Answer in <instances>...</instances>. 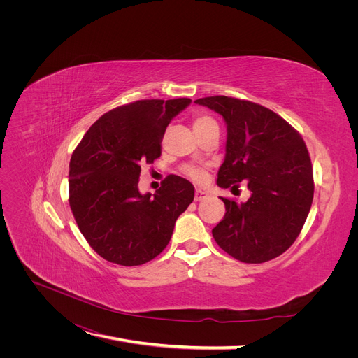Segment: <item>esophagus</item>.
Listing matches in <instances>:
<instances>
[{
  "instance_id": "esophagus-1",
  "label": "esophagus",
  "mask_w": 358,
  "mask_h": 358,
  "mask_svg": "<svg viewBox=\"0 0 358 358\" xmlns=\"http://www.w3.org/2000/svg\"><path fill=\"white\" fill-rule=\"evenodd\" d=\"M194 199H196V201L206 200V199H209V193H206V192L201 190V189H197V190H196V194H194Z\"/></svg>"
}]
</instances>
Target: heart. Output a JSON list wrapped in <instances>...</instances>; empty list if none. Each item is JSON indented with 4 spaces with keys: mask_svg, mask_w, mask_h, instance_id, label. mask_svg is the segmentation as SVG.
I'll use <instances>...</instances> for the list:
<instances>
[{
    "mask_svg": "<svg viewBox=\"0 0 358 358\" xmlns=\"http://www.w3.org/2000/svg\"><path fill=\"white\" fill-rule=\"evenodd\" d=\"M193 127H194L196 134H203V131H208L210 129H219L215 119H212L210 116H206V115L196 116L193 120ZM187 173H189V176L192 178H194L196 181H203L206 178V171L200 168H189L187 169Z\"/></svg>",
    "mask_w": 358,
    "mask_h": 358,
    "instance_id": "b5f03b06",
    "label": "heart"
}]
</instances>
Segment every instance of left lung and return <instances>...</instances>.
Wrapping results in <instances>:
<instances>
[{"label":"left lung","mask_w":358,"mask_h":358,"mask_svg":"<svg viewBox=\"0 0 358 358\" xmlns=\"http://www.w3.org/2000/svg\"><path fill=\"white\" fill-rule=\"evenodd\" d=\"M219 113L227 123V154L217 173L222 189L245 180L251 197L223 199L224 217L212 234L234 258L259 264L290 248L302 231L313 200V171L308 148L274 111L224 96L194 101Z\"/></svg>","instance_id":"left-lung-1"}]
</instances>
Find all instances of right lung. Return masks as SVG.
Here are the masks:
<instances>
[{"label": "right lung", "instance_id": "right-lung-1", "mask_svg": "<svg viewBox=\"0 0 358 358\" xmlns=\"http://www.w3.org/2000/svg\"><path fill=\"white\" fill-rule=\"evenodd\" d=\"M190 103L141 100L110 110L75 148L69 206L90 247L104 259L124 267L154 259L193 201V184L178 176H168L154 196L138 189L141 165L159 158L166 126Z\"/></svg>", "mask_w": 358, "mask_h": 358}]
</instances>
